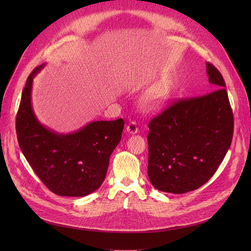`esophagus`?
Masks as SVG:
<instances>
[{"label": "esophagus", "mask_w": 251, "mask_h": 251, "mask_svg": "<svg viewBox=\"0 0 251 251\" xmlns=\"http://www.w3.org/2000/svg\"><path fill=\"white\" fill-rule=\"evenodd\" d=\"M126 130H127V132L130 133V134H136L138 132V127H137L136 123L131 122L127 125Z\"/></svg>", "instance_id": "obj_1"}]
</instances>
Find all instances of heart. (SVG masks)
Here are the masks:
<instances>
[{
	"mask_svg": "<svg viewBox=\"0 0 251 251\" xmlns=\"http://www.w3.org/2000/svg\"><path fill=\"white\" fill-rule=\"evenodd\" d=\"M174 82L172 78H166L154 84L140 100V107L146 113L162 111L172 98Z\"/></svg>",
	"mask_w": 251,
	"mask_h": 251,
	"instance_id": "obj_1",
	"label": "heart"
}]
</instances>
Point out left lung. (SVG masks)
Masks as SVG:
<instances>
[{
  "mask_svg": "<svg viewBox=\"0 0 251 251\" xmlns=\"http://www.w3.org/2000/svg\"><path fill=\"white\" fill-rule=\"evenodd\" d=\"M206 74L217 90L181 100L149 124L148 174L157 190L181 194L200 188L231 146L234 119L225 81L210 63Z\"/></svg>",
  "mask_w": 251,
  "mask_h": 251,
  "instance_id": "obj_1",
  "label": "left lung"
}]
</instances>
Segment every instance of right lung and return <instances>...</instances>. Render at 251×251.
<instances>
[{
    "label": "right lung",
    "instance_id": "right-lung-1",
    "mask_svg": "<svg viewBox=\"0 0 251 251\" xmlns=\"http://www.w3.org/2000/svg\"><path fill=\"white\" fill-rule=\"evenodd\" d=\"M46 66L26 80L16 116L20 150L37 177L54 193L83 197L100 188L110 156L122 137L123 119L94 121L71 133H59L38 121L31 102L32 82Z\"/></svg>",
    "mask_w": 251,
    "mask_h": 251
}]
</instances>
